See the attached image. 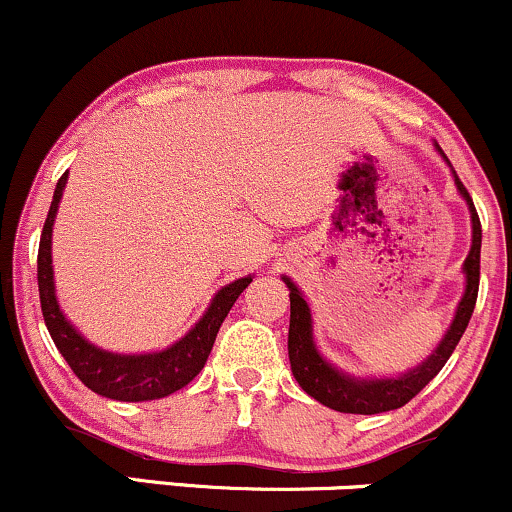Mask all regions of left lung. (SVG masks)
Wrapping results in <instances>:
<instances>
[{
	"instance_id": "obj_1",
	"label": "left lung",
	"mask_w": 512,
	"mask_h": 512,
	"mask_svg": "<svg viewBox=\"0 0 512 512\" xmlns=\"http://www.w3.org/2000/svg\"><path fill=\"white\" fill-rule=\"evenodd\" d=\"M442 153V150H440ZM447 160V155L442 153ZM454 184H457L459 194L464 196L466 206L471 213V250L464 260V274H466V289L462 301L457 306V316H454L452 325H449L447 335L442 338L437 350L425 359L420 367L413 372L398 376V379H355L338 372L330 362H325L316 350L313 342V325H311V308L303 301L301 291L291 279L284 277L286 286H289V299H291V320H289V362L291 372H294L296 381L301 389L313 396L323 406L333 408L340 413H359V415H374L396 411V408L406 406L411 398L418 396L425 386L435 379L437 372L447 364L449 355L454 347L462 340L466 325H469L471 313H474L476 296H479V274H481V221L479 213L474 209L469 192L462 184V179L454 172Z\"/></svg>"
}]
</instances>
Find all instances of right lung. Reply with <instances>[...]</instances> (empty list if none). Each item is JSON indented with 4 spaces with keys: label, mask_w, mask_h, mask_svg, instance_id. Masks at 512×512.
I'll return each instance as SVG.
<instances>
[{
    "label": "right lung",
    "mask_w": 512,
    "mask_h": 512,
    "mask_svg": "<svg viewBox=\"0 0 512 512\" xmlns=\"http://www.w3.org/2000/svg\"><path fill=\"white\" fill-rule=\"evenodd\" d=\"M65 182L67 172L55 184L48 218L43 223L41 245H38V294H41V311L50 338H53L55 347L65 357V362L70 364L77 379L87 389L99 393V396L114 398V401H155V398L170 396V393L187 386L204 369L206 359L211 355L213 340L218 335V328L226 320L235 299L252 282V277L238 279V282L223 286L213 296L204 318L182 340L167 347V350L153 352V355H114V352L99 350V347L84 340L72 328L70 320L60 311L58 299H55L50 235H53L55 211H58Z\"/></svg>",
    "instance_id": "obj_1"
}]
</instances>
